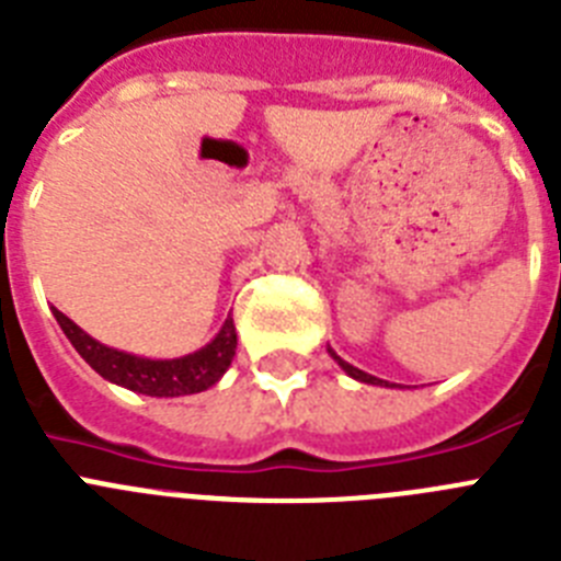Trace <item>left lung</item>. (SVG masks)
Masks as SVG:
<instances>
[{
	"label": "left lung",
	"mask_w": 561,
	"mask_h": 561,
	"mask_svg": "<svg viewBox=\"0 0 561 561\" xmlns=\"http://www.w3.org/2000/svg\"><path fill=\"white\" fill-rule=\"evenodd\" d=\"M329 354H331V359H334L336 365H340V368L351 376V379L365 381V385H379V388H396V385H388V381H385V379H376V376H370V374H365V370H359V368H354V365H348V362L342 359V356H336L334 348H329Z\"/></svg>",
	"instance_id": "1"
}]
</instances>
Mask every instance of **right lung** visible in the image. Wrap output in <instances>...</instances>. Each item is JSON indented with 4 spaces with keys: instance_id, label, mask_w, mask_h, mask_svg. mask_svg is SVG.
<instances>
[{
    "instance_id": "obj_1",
    "label": "right lung",
    "mask_w": 561,
    "mask_h": 561,
    "mask_svg": "<svg viewBox=\"0 0 561 561\" xmlns=\"http://www.w3.org/2000/svg\"><path fill=\"white\" fill-rule=\"evenodd\" d=\"M53 314L67 340L72 342V348L89 362V368L98 370L112 385H121V388L142 396H157V399L191 396L213 388L230 368L238 345L236 323H232V317H227L219 334L213 336L205 348L180 356V359H148V356L108 348L95 336H89L81 325L72 323L64 311L53 309Z\"/></svg>"
}]
</instances>
